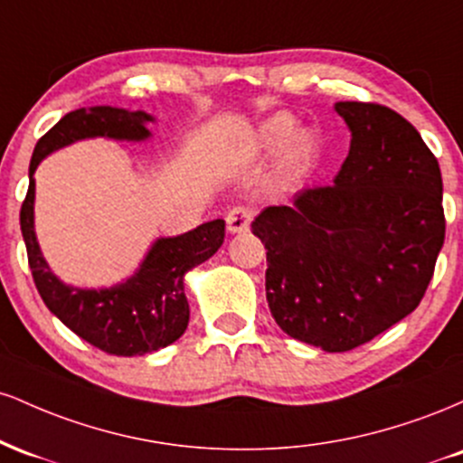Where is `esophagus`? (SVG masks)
Instances as JSON below:
<instances>
[{
    "label": "esophagus",
    "mask_w": 463,
    "mask_h": 463,
    "mask_svg": "<svg viewBox=\"0 0 463 463\" xmlns=\"http://www.w3.org/2000/svg\"><path fill=\"white\" fill-rule=\"evenodd\" d=\"M250 222H252V211L246 209V206H235V209L228 211L226 215V228L231 235L246 232L250 228Z\"/></svg>",
    "instance_id": "esophagus-1"
}]
</instances>
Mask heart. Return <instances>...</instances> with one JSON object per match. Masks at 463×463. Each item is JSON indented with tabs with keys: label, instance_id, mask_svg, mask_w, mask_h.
Segmentation results:
<instances>
[{
	"label": "heart",
	"instance_id": "obj_1",
	"mask_svg": "<svg viewBox=\"0 0 463 463\" xmlns=\"http://www.w3.org/2000/svg\"><path fill=\"white\" fill-rule=\"evenodd\" d=\"M296 119L289 113H276L265 119L257 130V147L259 150H280V165L285 172H298L311 161L316 154V137L309 130H296Z\"/></svg>",
	"mask_w": 463,
	"mask_h": 463
}]
</instances>
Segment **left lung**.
Returning <instances> with one entry per match:
<instances>
[{
  "instance_id": "obj_1",
  "label": "left lung",
  "mask_w": 463,
  "mask_h": 463,
  "mask_svg": "<svg viewBox=\"0 0 463 463\" xmlns=\"http://www.w3.org/2000/svg\"><path fill=\"white\" fill-rule=\"evenodd\" d=\"M350 150L328 187L268 206L265 296L289 337L346 353L407 317L444 246L442 174L411 124L381 104L337 102Z\"/></svg>"
}]
</instances>
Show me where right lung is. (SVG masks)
I'll list each match as a JSON object with an SVG mask.
<instances>
[{
  "label": "right lung",
  "instance_id": "right-lung-1",
  "mask_svg": "<svg viewBox=\"0 0 463 463\" xmlns=\"http://www.w3.org/2000/svg\"><path fill=\"white\" fill-rule=\"evenodd\" d=\"M152 115L143 110L93 106L78 109L36 143L30 161V187L21 204L28 263L41 298L54 316L91 346L117 357L154 353L169 346L189 324L184 274L211 259L224 243V220L206 222L178 237H161L152 243L130 279L104 289H82L62 283L43 259L34 232V172L47 154L80 139L106 137L117 141H146Z\"/></svg>",
  "mask_w": 463,
  "mask_h": 463
}]
</instances>
